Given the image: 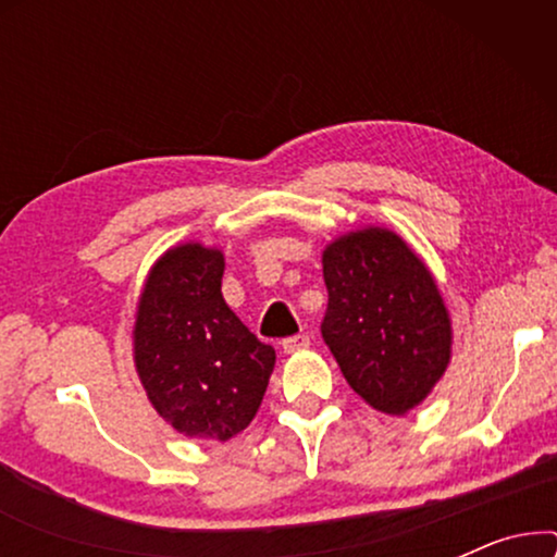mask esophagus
<instances>
[{
    "mask_svg": "<svg viewBox=\"0 0 557 557\" xmlns=\"http://www.w3.org/2000/svg\"><path fill=\"white\" fill-rule=\"evenodd\" d=\"M309 334H296V337H286L284 342H281V349H284L286 355H294L299 352V349H307L309 347Z\"/></svg>",
    "mask_w": 557,
    "mask_h": 557,
    "instance_id": "1",
    "label": "esophagus"
}]
</instances>
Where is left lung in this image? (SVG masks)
Masks as SVG:
<instances>
[{
  "instance_id": "8db88e82",
  "label": "left lung",
  "mask_w": 557,
  "mask_h": 557,
  "mask_svg": "<svg viewBox=\"0 0 557 557\" xmlns=\"http://www.w3.org/2000/svg\"><path fill=\"white\" fill-rule=\"evenodd\" d=\"M322 265V337L342 375L375 410L408 413L451 360V319L431 271L387 227L339 235Z\"/></svg>"
}]
</instances>
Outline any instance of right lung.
<instances>
[{
  "label": "right lung",
  "instance_id": "right-lung-1",
  "mask_svg": "<svg viewBox=\"0 0 557 557\" xmlns=\"http://www.w3.org/2000/svg\"><path fill=\"white\" fill-rule=\"evenodd\" d=\"M223 250L182 243L151 265L134 324V364L174 431L227 441L258 413L276 362L223 299Z\"/></svg>",
  "mask_w": 557,
  "mask_h": 557
}]
</instances>
